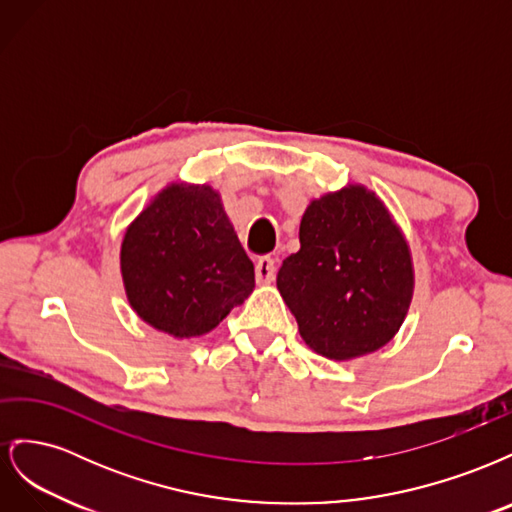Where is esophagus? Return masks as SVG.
Listing matches in <instances>:
<instances>
[{"label": "esophagus", "mask_w": 512, "mask_h": 512, "mask_svg": "<svg viewBox=\"0 0 512 512\" xmlns=\"http://www.w3.org/2000/svg\"><path fill=\"white\" fill-rule=\"evenodd\" d=\"M275 277V262L269 256H262L256 260V282L258 284H271Z\"/></svg>", "instance_id": "34e87169"}]
</instances>
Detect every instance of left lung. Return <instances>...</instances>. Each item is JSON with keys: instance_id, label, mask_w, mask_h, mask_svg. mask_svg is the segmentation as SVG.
<instances>
[{"instance_id": "8db88e82", "label": "left lung", "mask_w": 512, "mask_h": 512, "mask_svg": "<svg viewBox=\"0 0 512 512\" xmlns=\"http://www.w3.org/2000/svg\"><path fill=\"white\" fill-rule=\"evenodd\" d=\"M299 241L301 250L277 271V290L303 342L333 361L391 342L412 301L414 271L382 200L363 185L312 200Z\"/></svg>"}]
</instances>
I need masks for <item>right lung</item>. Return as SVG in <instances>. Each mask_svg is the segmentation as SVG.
I'll list each match as a JSON object with an SVG mask.
<instances>
[{
    "mask_svg": "<svg viewBox=\"0 0 512 512\" xmlns=\"http://www.w3.org/2000/svg\"><path fill=\"white\" fill-rule=\"evenodd\" d=\"M121 275L134 312L173 337L205 335L254 290V265L209 185L173 183L130 224Z\"/></svg>",
    "mask_w": 512,
    "mask_h": 512,
    "instance_id": "1",
    "label": "right lung"
}]
</instances>
